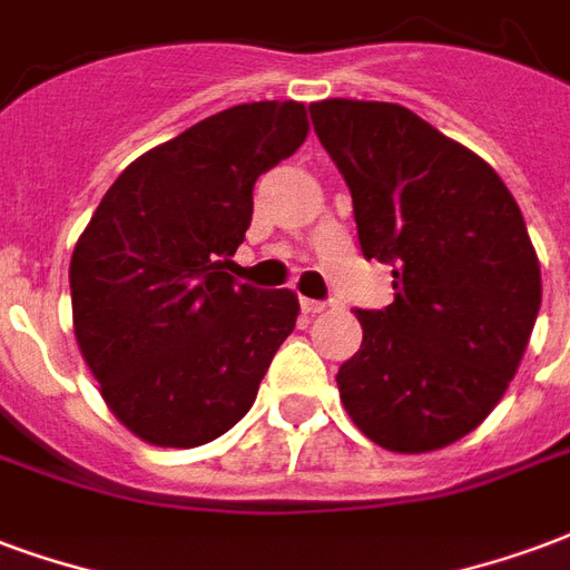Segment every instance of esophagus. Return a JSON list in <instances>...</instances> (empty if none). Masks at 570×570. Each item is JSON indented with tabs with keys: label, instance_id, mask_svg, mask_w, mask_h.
<instances>
[{
	"label": "esophagus",
	"instance_id": "obj_1",
	"mask_svg": "<svg viewBox=\"0 0 570 570\" xmlns=\"http://www.w3.org/2000/svg\"><path fill=\"white\" fill-rule=\"evenodd\" d=\"M302 311H305V314H323V311H326V302H317V298H302Z\"/></svg>",
	"mask_w": 570,
	"mask_h": 570
}]
</instances>
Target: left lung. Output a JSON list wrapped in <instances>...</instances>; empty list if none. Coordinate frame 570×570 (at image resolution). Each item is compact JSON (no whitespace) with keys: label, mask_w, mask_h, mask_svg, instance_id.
I'll return each mask as SVG.
<instances>
[{"label":"left lung","mask_w":570,"mask_h":570,"mask_svg":"<svg viewBox=\"0 0 570 570\" xmlns=\"http://www.w3.org/2000/svg\"><path fill=\"white\" fill-rule=\"evenodd\" d=\"M311 120L365 259L395 277L392 305L356 311L341 402L383 450H441L492 414L532 338L541 265L520 205L487 159L402 105L326 99Z\"/></svg>","instance_id":"1"}]
</instances>
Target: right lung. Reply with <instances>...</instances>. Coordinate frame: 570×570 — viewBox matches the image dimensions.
<instances>
[{
	"mask_svg": "<svg viewBox=\"0 0 570 570\" xmlns=\"http://www.w3.org/2000/svg\"><path fill=\"white\" fill-rule=\"evenodd\" d=\"M305 138L293 99L205 117L129 163L75 244V338L111 414L147 444L229 432L296 328L289 289L238 284L229 265L253 184Z\"/></svg>",
	"mask_w": 570,
	"mask_h": 570,
	"instance_id": "add662e5",
	"label": "right lung"
}]
</instances>
